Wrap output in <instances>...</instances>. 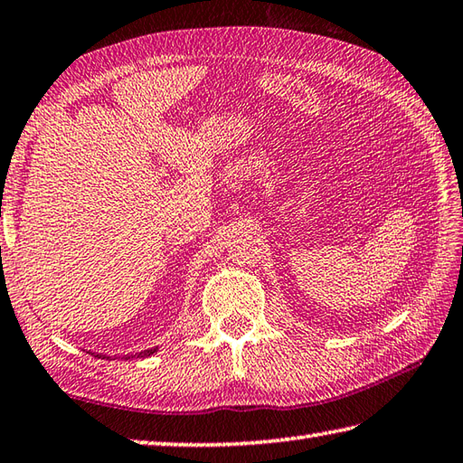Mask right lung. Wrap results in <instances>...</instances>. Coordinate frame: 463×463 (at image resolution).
Returning a JSON list of instances; mask_svg holds the SVG:
<instances>
[{
  "instance_id": "right-lung-1",
  "label": "right lung",
  "mask_w": 463,
  "mask_h": 463,
  "mask_svg": "<svg viewBox=\"0 0 463 463\" xmlns=\"http://www.w3.org/2000/svg\"><path fill=\"white\" fill-rule=\"evenodd\" d=\"M155 353V348H151V351H145V353H138L137 356H149V354H153ZM99 359H100V354H99ZM102 359H104V356H102Z\"/></svg>"
}]
</instances>
